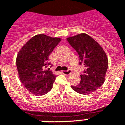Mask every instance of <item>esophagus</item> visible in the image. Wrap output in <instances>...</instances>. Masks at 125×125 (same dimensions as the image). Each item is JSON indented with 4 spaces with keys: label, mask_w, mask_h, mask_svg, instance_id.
Here are the masks:
<instances>
[{
    "label": "esophagus",
    "mask_w": 125,
    "mask_h": 125,
    "mask_svg": "<svg viewBox=\"0 0 125 125\" xmlns=\"http://www.w3.org/2000/svg\"><path fill=\"white\" fill-rule=\"evenodd\" d=\"M71 73V70H67V71H62V73L63 75H69L70 73Z\"/></svg>",
    "instance_id": "esophagus-1"
}]
</instances>
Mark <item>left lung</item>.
Segmentation results:
<instances>
[{"mask_svg": "<svg viewBox=\"0 0 125 125\" xmlns=\"http://www.w3.org/2000/svg\"><path fill=\"white\" fill-rule=\"evenodd\" d=\"M67 40L79 54V64L84 65L80 83L71 88L79 94H91L104 83L108 67L107 55L102 47L86 33L68 37Z\"/></svg>", "mask_w": 125, "mask_h": 125, "instance_id": "obj_1", "label": "left lung"}]
</instances>
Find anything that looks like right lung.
<instances>
[{
  "mask_svg": "<svg viewBox=\"0 0 125 125\" xmlns=\"http://www.w3.org/2000/svg\"><path fill=\"white\" fill-rule=\"evenodd\" d=\"M61 41L60 38L43 34L33 37L23 46L16 58V66L21 82L29 92L42 96L50 92L56 76L48 63V57Z\"/></svg>",
  "mask_w": 125,
  "mask_h": 125,
  "instance_id": "1",
  "label": "right lung"
}]
</instances>
